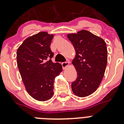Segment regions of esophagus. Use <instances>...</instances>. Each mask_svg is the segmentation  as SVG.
<instances>
[{"instance_id":"obj_1","label":"esophagus","mask_w":124,"mask_h":124,"mask_svg":"<svg viewBox=\"0 0 124 124\" xmlns=\"http://www.w3.org/2000/svg\"><path fill=\"white\" fill-rule=\"evenodd\" d=\"M62 64V66H63V70H65L66 68L68 66L70 65V63H69V62H68V61H66V62H63V63H62V64Z\"/></svg>"}]
</instances>
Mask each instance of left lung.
<instances>
[{
    "instance_id": "obj_1",
    "label": "left lung",
    "mask_w": 124,
    "mask_h": 124,
    "mask_svg": "<svg viewBox=\"0 0 124 124\" xmlns=\"http://www.w3.org/2000/svg\"><path fill=\"white\" fill-rule=\"evenodd\" d=\"M67 37L76 51L72 64L78 78L71 84L72 90L79 97L89 96L98 88L105 72L108 62L106 42L84 29L68 34Z\"/></svg>"
}]
</instances>
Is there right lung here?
<instances>
[{
    "label": "right lung",
    "instance_id": "1",
    "mask_svg": "<svg viewBox=\"0 0 124 124\" xmlns=\"http://www.w3.org/2000/svg\"><path fill=\"white\" fill-rule=\"evenodd\" d=\"M53 34L40 32L24 40L16 53L17 65L27 92L39 101L53 95V83L62 72L61 64L53 63L50 44Z\"/></svg>",
    "mask_w": 124,
    "mask_h": 124
}]
</instances>
